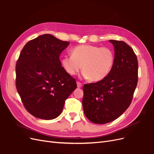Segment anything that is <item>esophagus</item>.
I'll list each match as a JSON object with an SVG mask.
<instances>
[{
	"instance_id": "esophagus-1",
	"label": "esophagus",
	"mask_w": 154,
	"mask_h": 154,
	"mask_svg": "<svg viewBox=\"0 0 154 154\" xmlns=\"http://www.w3.org/2000/svg\"><path fill=\"white\" fill-rule=\"evenodd\" d=\"M76 84H77V87H78V88H81V87H82V84L80 82H76Z\"/></svg>"
}]
</instances>
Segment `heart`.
Instances as JSON below:
<instances>
[{
  "label": "heart",
  "mask_w": 154,
  "mask_h": 154,
  "mask_svg": "<svg viewBox=\"0 0 154 154\" xmlns=\"http://www.w3.org/2000/svg\"><path fill=\"white\" fill-rule=\"evenodd\" d=\"M115 60L112 50L91 45H83L72 50V55L62 58V65L70 75H75L82 67V77L91 82L103 80L110 72Z\"/></svg>",
  "instance_id": "1"
}]
</instances>
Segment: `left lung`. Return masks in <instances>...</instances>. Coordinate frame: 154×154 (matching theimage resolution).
Segmentation results:
<instances>
[{
	"label": "left lung",
	"instance_id": "obj_1",
	"mask_svg": "<svg viewBox=\"0 0 154 154\" xmlns=\"http://www.w3.org/2000/svg\"><path fill=\"white\" fill-rule=\"evenodd\" d=\"M115 50L113 66L103 80L83 86L85 115L92 122L104 124L128 109L137 83L138 63L132 48L124 41L109 40Z\"/></svg>",
	"mask_w": 154,
	"mask_h": 154
}]
</instances>
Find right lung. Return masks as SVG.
I'll return each mask as SVG.
<instances>
[{
    "mask_svg": "<svg viewBox=\"0 0 154 154\" xmlns=\"http://www.w3.org/2000/svg\"><path fill=\"white\" fill-rule=\"evenodd\" d=\"M69 45L51 34L26 43L16 65V86L25 108L36 118L59 116L65 100L76 88L75 78L64 70L59 57Z\"/></svg>",
    "mask_w": 154,
    "mask_h": 154,
    "instance_id": "obj_1",
    "label": "right lung"
}]
</instances>
